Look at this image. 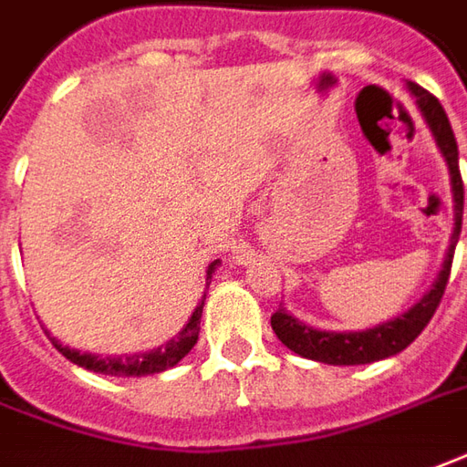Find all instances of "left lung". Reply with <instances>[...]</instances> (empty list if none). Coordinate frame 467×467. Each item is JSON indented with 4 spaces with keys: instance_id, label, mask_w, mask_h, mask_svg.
I'll return each mask as SVG.
<instances>
[{
    "instance_id": "left-lung-1",
    "label": "left lung",
    "mask_w": 467,
    "mask_h": 467,
    "mask_svg": "<svg viewBox=\"0 0 467 467\" xmlns=\"http://www.w3.org/2000/svg\"><path fill=\"white\" fill-rule=\"evenodd\" d=\"M411 96L417 99V109L422 111L427 127L435 137L440 152L445 157L450 170V185H452V208H455V228L450 236L448 254L442 269L437 275L435 285L430 287V292L424 295L417 305H411L410 310L394 320H387L381 326L366 327V330H350V333H333V330H317L300 323L292 313H287L285 307H279L272 315V330L276 337L287 346L289 350H295L302 358L310 361L330 363V366H358V363H374L389 356H397L401 350L410 346L414 337L422 333L427 323L432 320L437 305L445 295V285H448L450 266H452V254H455V244L461 239L462 226V178L461 167H458V141L450 127V119L445 114L442 104L437 101L430 91H424L422 86L417 83H407Z\"/></svg>"
}]
</instances>
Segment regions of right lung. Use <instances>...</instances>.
I'll list each match as a JSON object with an SVG mask.
<instances>
[{"instance_id": "1", "label": "right lung", "mask_w": 467, "mask_h": 467, "mask_svg": "<svg viewBox=\"0 0 467 467\" xmlns=\"http://www.w3.org/2000/svg\"><path fill=\"white\" fill-rule=\"evenodd\" d=\"M218 265H221V259L211 262L208 272H205V279H211V276H213L215 266ZM202 305H205V297L198 302V307H195V313L191 315L188 326L182 327L178 336L170 337L165 346L147 350V353H131V356H93V353H80V350L76 348L60 346L56 337H53V346L66 356L67 361H73L76 366H80V368L96 371V374H109V376L160 374V371H167V368H172L178 361H182V358H185V356L192 350V346L198 343Z\"/></svg>"}]
</instances>
